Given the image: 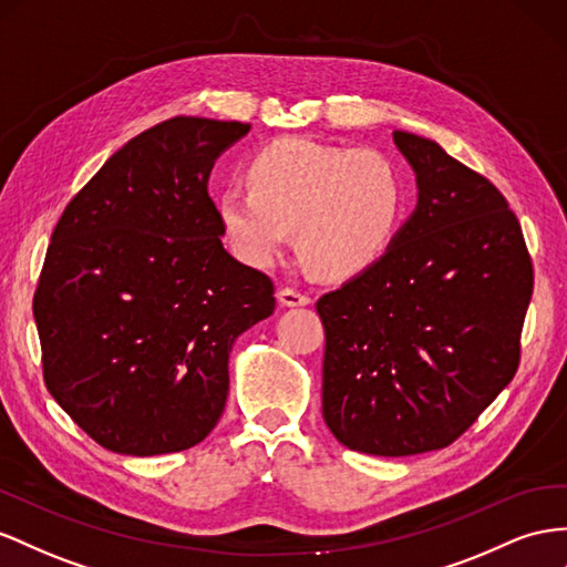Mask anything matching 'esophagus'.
Segmentation results:
<instances>
[{
	"instance_id": "34e87169",
	"label": "esophagus",
	"mask_w": 567,
	"mask_h": 567,
	"mask_svg": "<svg viewBox=\"0 0 567 567\" xmlns=\"http://www.w3.org/2000/svg\"><path fill=\"white\" fill-rule=\"evenodd\" d=\"M279 302L284 305V308H298V305H310L312 298L305 293V290H298V288H279Z\"/></svg>"
}]
</instances>
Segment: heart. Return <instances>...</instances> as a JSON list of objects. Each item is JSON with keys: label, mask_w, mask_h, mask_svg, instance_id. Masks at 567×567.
Instances as JSON below:
<instances>
[{"label": "heart", "mask_w": 567, "mask_h": 567, "mask_svg": "<svg viewBox=\"0 0 567 567\" xmlns=\"http://www.w3.org/2000/svg\"><path fill=\"white\" fill-rule=\"evenodd\" d=\"M248 190L219 195V219L234 252L269 267L293 228L298 248L324 277H353L393 240L405 207L398 166L379 150L281 137L248 164Z\"/></svg>", "instance_id": "heart-1"}]
</instances>
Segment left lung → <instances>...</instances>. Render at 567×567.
<instances>
[{"instance_id":"8db88e82","label":"left lung","mask_w":567,"mask_h":567,"mask_svg":"<svg viewBox=\"0 0 567 567\" xmlns=\"http://www.w3.org/2000/svg\"><path fill=\"white\" fill-rule=\"evenodd\" d=\"M417 209L372 267L317 300L321 412L346 449H446L519 364L534 269L523 228L486 176L430 137L395 131Z\"/></svg>"}]
</instances>
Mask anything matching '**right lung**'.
<instances>
[{
    "instance_id": "right-lung-1",
    "label": "right lung",
    "mask_w": 567,
    "mask_h": 567,
    "mask_svg": "<svg viewBox=\"0 0 567 567\" xmlns=\"http://www.w3.org/2000/svg\"><path fill=\"white\" fill-rule=\"evenodd\" d=\"M240 121L174 116L71 197L33 296L44 386L121 455L186 451L217 426L238 336L277 308L274 281L224 250L207 193Z\"/></svg>"
}]
</instances>
